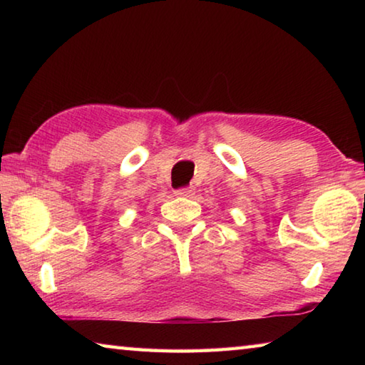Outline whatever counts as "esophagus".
Here are the masks:
<instances>
[{"mask_svg":"<svg viewBox=\"0 0 365 365\" xmlns=\"http://www.w3.org/2000/svg\"><path fill=\"white\" fill-rule=\"evenodd\" d=\"M193 188L191 187H185V188H178L175 190V196H182V197H190L191 195H193Z\"/></svg>","mask_w":365,"mask_h":365,"instance_id":"obj_1","label":"esophagus"}]
</instances>
